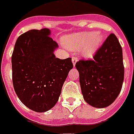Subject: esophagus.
<instances>
[{
	"label": "esophagus",
	"mask_w": 134,
	"mask_h": 134,
	"mask_svg": "<svg viewBox=\"0 0 134 134\" xmlns=\"http://www.w3.org/2000/svg\"><path fill=\"white\" fill-rule=\"evenodd\" d=\"M77 61H78V58L77 57H73L72 58V63H73V66H75V63H77Z\"/></svg>",
	"instance_id": "esophagus-1"
}]
</instances>
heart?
Wrapping results in <instances>:
<instances>
[{"instance_id":"heart-1","label":"heart","mask_w":134,"mask_h":134,"mask_svg":"<svg viewBox=\"0 0 134 134\" xmlns=\"http://www.w3.org/2000/svg\"><path fill=\"white\" fill-rule=\"evenodd\" d=\"M104 41V36L100 32H84L68 35L63 38L64 46L71 51L82 50L84 58L92 59Z\"/></svg>"}]
</instances>
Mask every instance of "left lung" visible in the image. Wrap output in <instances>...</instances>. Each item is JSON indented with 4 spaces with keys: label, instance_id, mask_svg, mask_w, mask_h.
<instances>
[{
    "label": "left lung",
    "instance_id": "8db88e82",
    "mask_svg": "<svg viewBox=\"0 0 134 134\" xmlns=\"http://www.w3.org/2000/svg\"><path fill=\"white\" fill-rule=\"evenodd\" d=\"M93 60H80L75 64L83 98L93 107L104 108L120 93L124 76L122 49L117 37L107 38Z\"/></svg>",
    "mask_w": 134,
    "mask_h": 134
}]
</instances>
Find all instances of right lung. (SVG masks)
<instances>
[{
    "label": "right lung",
    "mask_w": 134,
    "mask_h": 134,
    "mask_svg": "<svg viewBox=\"0 0 134 134\" xmlns=\"http://www.w3.org/2000/svg\"><path fill=\"white\" fill-rule=\"evenodd\" d=\"M50 35L47 28L29 30L18 37L12 55L15 91L25 106L37 112L55 106L73 67L71 58H56L59 45Z\"/></svg>",
    "instance_id": "1"
}]
</instances>
